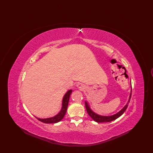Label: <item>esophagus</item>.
Masks as SVG:
<instances>
[{
    "label": "esophagus",
    "instance_id": "34e87169",
    "mask_svg": "<svg viewBox=\"0 0 153 153\" xmlns=\"http://www.w3.org/2000/svg\"><path fill=\"white\" fill-rule=\"evenodd\" d=\"M76 86L79 88V89H80L81 90H83L84 88H85V85L83 84H82V83H78Z\"/></svg>",
    "mask_w": 153,
    "mask_h": 153
}]
</instances>
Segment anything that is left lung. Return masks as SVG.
<instances>
[{"label":"left lung","mask_w":153,"mask_h":153,"mask_svg":"<svg viewBox=\"0 0 153 153\" xmlns=\"http://www.w3.org/2000/svg\"><path fill=\"white\" fill-rule=\"evenodd\" d=\"M131 97V92L130 95V98L129 100L128 101V103H126V105L119 112H118L117 114L114 115H111V116H101L99 115H97V114L94 113V112L91 109L90 107L88 105V103L87 102H85V108L87 111V114L89 115V116L94 120L95 122H98V123H103V122H110L113 121V120H116L117 118H118V117H120L121 116L124 112L125 111V110H126L128 105V103H129L130 101V99Z\"/></svg>","instance_id":"8db88e82"}]
</instances>
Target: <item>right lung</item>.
Instances as JSON below:
<instances>
[{"mask_svg": "<svg viewBox=\"0 0 153 153\" xmlns=\"http://www.w3.org/2000/svg\"><path fill=\"white\" fill-rule=\"evenodd\" d=\"M72 93V90L68 91L66 94L64 95L63 99H62V108L60 111L59 113L56 115V116L51 117V118H38L36 117L40 122H43L45 123H58L64 118V115H65L66 113V110L68 106V103L69 100L70 95Z\"/></svg>", "mask_w": 153, "mask_h": 153, "instance_id": "1", "label": "right lung"}]
</instances>
